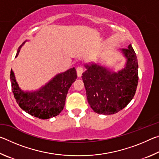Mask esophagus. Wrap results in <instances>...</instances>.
I'll list each match as a JSON object with an SVG mask.
<instances>
[{
    "instance_id": "34e87169",
    "label": "esophagus",
    "mask_w": 159,
    "mask_h": 159,
    "mask_svg": "<svg viewBox=\"0 0 159 159\" xmlns=\"http://www.w3.org/2000/svg\"><path fill=\"white\" fill-rule=\"evenodd\" d=\"M76 72H77V76L78 77H80L82 76V74L83 72V69L82 66H78L76 69Z\"/></svg>"
}]
</instances>
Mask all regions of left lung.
I'll return each mask as SVG.
<instances>
[{
    "mask_svg": "<svg viewBox=\"0 0 159 159\" xmlns=\"http://www.w3.org/2000/svg\"><path fill=\"white\" fill-rule=\"evenodd\" d=\"M120 52L125 58L123 68L117 72L99 64H85L83 73L88 102L99 114H114L128 105L135 94L138 83V63L131 44Z\"/></svg>",
    "mask_w": 159,
    "mask_h": 159,
    "instance_id": "left-lung-1",
    "label": "left lung"
}]
</instances>
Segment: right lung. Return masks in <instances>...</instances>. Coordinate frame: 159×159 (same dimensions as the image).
I'll use <instances>...</instances> for the list:
<instances>
[{
  "instance_id": "1",
  "label": "right lung",
  "mask_w": 159,
  "mask_h": 159,
  "mask_svg": "<svg viewBox=\"0 0 159 159\" xmlns=\"http://www.w3.org/2000/svg\"><path fill=\"white\" fill-rule=\"evenodd\" d=\"M25 41L19 47L17 57ZM77 78L76 69L73 67L56 75L49 82L36 91H24L19 87L14 72L10 71L12 90L16 102L21 109L34 117L48 119L62 111L69 89Z\"/></svg>"
}]
</instances>
